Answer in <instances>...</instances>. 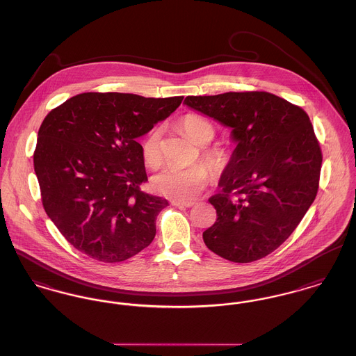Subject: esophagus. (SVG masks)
Listing matches in <instances>:
<instances>
[{
    "instance_id": "obj_1",
    "label": "esophagus",
    "mask_w": 356,
    "mask_h": 356,
    "mask_svg": "<svg viewBox=\"0 0 356 356\" xmlns=\"http://www.w3.org/2000/svg\"><path fill=\"white\" fill-rule=\"evenodd\" d=\"M171 204L177 208H190V207L194 205L193 201H172Z\"/></svg>"
}]
</instances>
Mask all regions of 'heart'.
Masks as SVG:
<instances>
[{"label":"heart","instance_id":"b5f03b06","mask_svg":"<svg viewBox=\"0 0 356 356\" xmlns=\"http://www.w3.org/2000/svg\"><path fill=\"white\" fill-rule=\"evenodd\" d=\"M182 127L193 142L202 145L201 159L213 172H218L227 162V154L220 147L205 145L213 140L216 134L213 125L198 115H188L182 120ZM162 127H155L143 138L140 148L143 161L147 166H158L162 161ZM208 181L209 172L207 167L197 163L189 167H165L152 177L151 185L158 194L178 201H186L201 193L208 185Z\"/></svg>","mask_w":356,"mask_h":356}]
</instances>
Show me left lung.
<instances>
[{"mask_svg":"<svg viewBox=\"0 0 356 356\" xmlns=\"http://www.w3.org/2000/svg\"><path fill=\"white\" fill-rule=\"evenodd\" d=\"M185 105L232 128L237 143L209 202L207 247L250 263L275 251L316 198L323 154L307 112L267 92L188 95Z\"/></svg>","mask_w":356,"mask_h":356,"instance_id":"obj_1","label":"left lung"}]
</instances>
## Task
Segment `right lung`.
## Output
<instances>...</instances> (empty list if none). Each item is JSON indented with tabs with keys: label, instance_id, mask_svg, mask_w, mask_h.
I'll return each instance as SVG.
<instances>
[{
	"label": "right lung",
	"instance_id": "add662e5",
	"mask_svg": "<svg viewBox=\"0 0 356 356\" xmlns=\"http://www.w3.org/2000/svg\"><path fill=\"white\" fill-rule=\"evenodd\" d=\"M182 99L90 92L43 120L33 152L42 202L74 248L116 263L151 244L168 202L140 189L148 179L138 138Z\"/></svg>",
	"mask_w": 356,
	"mask_h": 356
}]
</instances>
